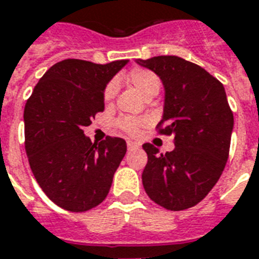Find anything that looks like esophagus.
Instances as JSON below:
<instances>
[{
  "mask_svg": "<svg viewBox=\"0 0 259 259\" xmlns=\"http://www.w3.org/2000/svg\"><path fill=\"white\" fill-rule=\"evenodd\" d=\"M138 144L137 142H133V141H127V149L129 150H133V149H136V148H138Z\"/></svg>",
  "mask_w": 259,
  "mask_h": 259,
  "instance_id": "obj_1",
  "label": "esophagus"
}]
</instances>
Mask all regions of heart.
Wrapping results in <instances>:
<instances>
[{
    "instance_id": "1",
    "label": "heart",
    "mask_w": 259,
    "mask_h": 259,
    "mask_svg": "<svg viewBox=\"0 0 259 259\" xmlns=\"http://www.w3.org/2000/svg\"><path fill=\"white\" fill-rule=\"evenodd\" d=\"M127 80H129L132 84H133L136 89L140 91V93L144 95L145 98L148 97H156L160 91V87H161V82H160V78L157 75L154 74L153 71L148 70V68H133L127 74ZM115 91H117V86L115 83L110 82L106 84L105 90H103V101L106 103H110L113 101L114 95H115ZM117 126L122 132H125L126 134L129 136H136L138 133V130L141 127L145 121L144 119H140V118H133L127 117V115H122L117 119Z\"/></svg>"
}]
</instances>
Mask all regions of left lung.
Masks as SVG:
<instances>
[{
    "label": "left lung",
    "mask_w": 259,
    "mask_h": 259,
    "mask_svg": "<svg viewBox=\"0 0 259 259\" xmlns=\"http://www.w3.org/2000/svg\"><path fill=\"white\" fill-rule=\"evenodd\" d=\"M165 89L158 134L173 136L175 149L161 153L146 142L142 184L148 196L170 211L191 208L219 180L229 158L234 115L225 87L195 63L179 56L138 59Z\"/></svg>",
    "instance_id": "1"
}]
</instances>
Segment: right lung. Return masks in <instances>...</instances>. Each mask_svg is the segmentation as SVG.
Returning a JSON list of instances; mask_svg holds the SVG:
<instances>
[{
  "instance_id": "add662e5",
  "label": "right lung",
  "mask_w": 259,
  "mask_h": 259,
  "mask_svg": "<svg viewBox=\"0 0 259 259\" xmlns=\"http://www.w3.org/2000/svg\"><path fill=\"white\" fill-rule=\"evenodd\" d=\"M127 60L66 59L42 75L24 109L25 152L34 179L55 204L84 212L105 200L126 153L123 138L91 142L83 127L105 110L103 90Z\"/></svg>"
}]
</instances>
